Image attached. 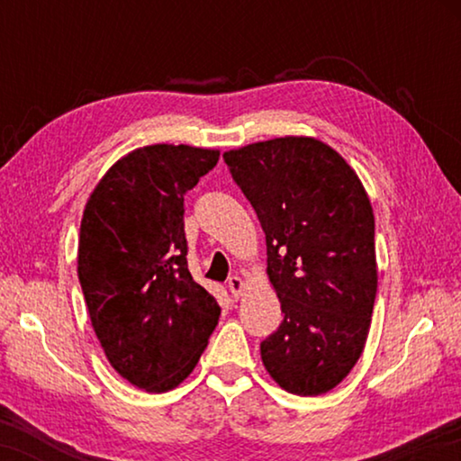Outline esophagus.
I'll return each mask as SVG.
<instances>
[{
	"mask_svg": "<svg viewBox=\"0 0 461 461\" xmlns=\"http://www.w3.org/2000/svg\"><path fill=\"white\" fill-rule=\"evenodd\" d=\"M228 288H230L233 299H240L241 293H244V280H241L240 276H230Z\"/></svg>",
	"mask_w": 461,
	"mask_h": 461,
	"instance_id": "esophagus-1",
	"label": "esophagus"
}]
</instances>
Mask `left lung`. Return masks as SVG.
Returning <instances> with one entry per match:
<instances>
[{
	"label": "left lung",
	"mask_w": 461,
	"mask_h": 461,
	"mask_svg": "<svg viewBox=\"0 0 461 461\" xmlns=\"http://www.w3.org/2000/svg\"><path fill=\"white\" fill-rule=\"evenodd\" d=\"M267 233L268 278L285 319L260 343L264 368L299 396L339 384L370 331L378 268L374 213L331 146L285 136L223 154Z\"/></svg>",
	"instance_id": "left-lung-1"
}]
</instances>
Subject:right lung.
I'll return each instance as SVG.
<instances>
[{"label":"right lung","instance_id":"obj_1","mask_svg":"<svg viewBox=\"0 0 461 461\" xmlns=\"http://www.w3.org/2000/svg\"><path fill=\"white\" fill-rule=\"evenodd\" d=\"M220 150L152 144L107 170L85 205L77 272L113 370L167 393L197 366L221 309L186 268L185 193Z\"/></svg>","mask_w":461,"mask_h":461}]
</instances>
